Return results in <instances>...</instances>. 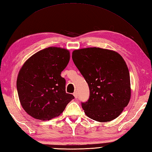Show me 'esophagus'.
Segmentation results:
<instances>
[{
	"mask_svg": "<svg viewBox=\"0 0 152 152\" xmlns=\"http://www.w3.org/2000/svg\"><path fill=\"white\" fill-rule=\"evenodd\" d=\"M73 95H74V97H75L76 99L78 98V93H77V91H76L74 92Z\"/></svg>",
	"mask_w": 152,
	"mask_h": 152,
	"instance_id": "esophagus-1",
	"label": "esophagus"
}]
</instances>
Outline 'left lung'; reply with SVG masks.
Here are the masks:
<instances>
[{
	"label": "left lung",
	"mask_w": 152,
	"mask_h": 152,
	"mask_svg": "<svg viewBox=\"0 0 152 152\" xmlns=\"http://www.w3.org/2000/svg\"><path fill=\"white\" fill-rule=\"evenodd\" d=\"M72 57L89 88V99L82 103L86 115L99 122L118 118L131 95L129 72L124 58L115 51L96 47L74 50Z\"/></svg>",
	"instance_id": "obj_1"
}]
</instances>
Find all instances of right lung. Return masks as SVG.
<instances>
[{"label":"right lung","instance_id":"add662e5","mask_svg":"<svg viewBox=\"0 0 152 152\" xmlns=\"http://www.w3.org/2000/svg\"><path fill=\"white\" fill-rule=\"evenodd\" d=\"M70 60L69 50L48 47L25 61L19 71L17 89L24 110L39 120H50L62 114L74 96L66 93L61 73Z\"/></svg>","mask_w":152,"mask_h":152}]
</instances>
